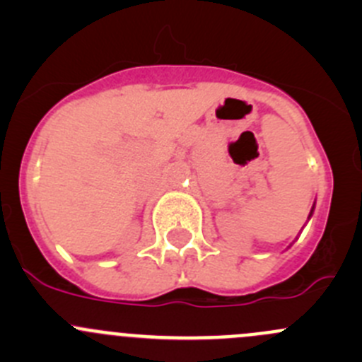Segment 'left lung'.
I'll return each instance as SVG.
<instances>
[{
    "label": "left lung",
    "mask_w": 362,
    "mask_h": 362,
    "mask_svg": "<svg viewBox=\"0 0 362 362\" xmlns=\"http://www.w3.org/2000/svg\"><path fill=\"white\" fill-rule=\"evenodd\" d=\"M312 211H313V208H312ZM312 211H310V215H312Z\"/></svg>",
    "instance_id": "1"
}]
</instances>
